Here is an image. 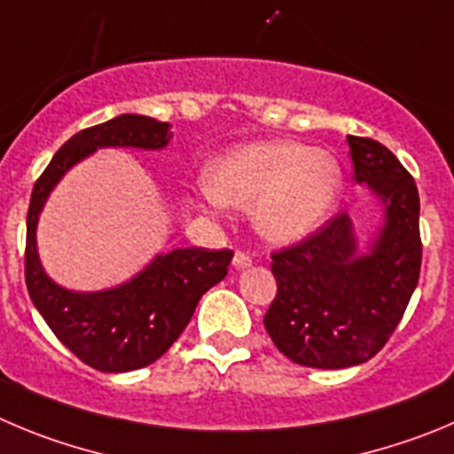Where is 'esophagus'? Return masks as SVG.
<instances>
[{
	"instance_id": "34e87169",
	"label": "esophagus",
	"mask_w": 454,
	"mask_h": 454,
	"mask_svg": "<svg viewBox=\"0 0 454 454\" xmlns=\"http://www.w3.org/2000/svg\"><path fill=\"white\" fill-rule=\"evenodd\" d=\"M251 264H253V260H251V255H248V253L237 251V253H235V257H232V266H235L237 270L248 269V266H251Z\"/></svg>"
}]
</instances>
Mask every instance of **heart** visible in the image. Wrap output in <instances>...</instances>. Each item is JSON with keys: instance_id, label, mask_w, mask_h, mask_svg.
<instances>
[{"instance_id": "b5f03b06", "label": "heart", "mask_w": 454, "mask_h": 454, "mask_svg": "<svg viewBox=\"0 0 454 454\" xmlns=\"http://www.w3.org/2000/svg\"><path fill=\"white\" fill-rule=\"evenodd\" d=\"M342 168L327 150L295 141L239 145L206 169L213 201L248 210L253 226L273 244H295L323 226L342 194Z\"/></svg>"}]
</instances>
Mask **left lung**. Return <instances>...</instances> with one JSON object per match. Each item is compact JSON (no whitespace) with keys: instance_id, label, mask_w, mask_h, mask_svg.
<instances>
[{"instance_id":"obj_1","label":"left lung","mask_w":454,"mask_h":454,"mask_svg":"<svg viewBox=\"0 0 454 454\" xmlns=\"http://www.w3.org/2000/svg\"><path fill=\"white\" fill-rule=\"evenodd\" d=\"M354 179L383 206L367 251L340 213L295 247L273 253L278 295L264 327L286 358L342 370L383 349L403 317L421 270L419 192L408 169L379 141L347 137Z\"/></svg>"}]
</instances>
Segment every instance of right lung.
Wrapping results in <instances>:
<instances>
[{
    "instance_id": "1",
    "label": "right lung",
    "mask_w": 454,
    "mask_h": 454,
    "mask_svg": "<svg viewBox=\"0 0 454 454\" xmlns=\"http://www.w3.org/2000/svg\"><path fill=\"white\" fill-rule=\"evenodd\" d=\"M169 138V122L122 114L74 134L33 188L24 264L28 295L58 340L98 372H131L159 361L188 327L201 295L226 278L232 251L175 248L156 255L122 285L84 294L55 285L46 275L37 255V219L62 176L98 147L163 150Z\"/></svg>"
}]
</instances>
